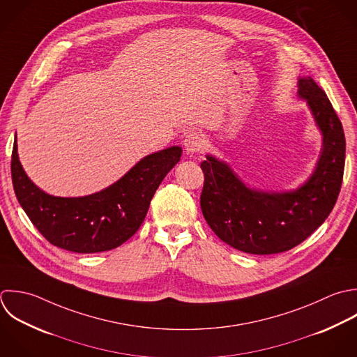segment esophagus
Listing matches in <instances>:
<instances>
[{
	"mask_svg": "<svg viewBox=\"0 0 357 357\" xmlns=\"http://www.w3.org/2000/svg\"><path fill=\"white\" fill-rule=\"evenodd\" d=\"M203 144H204V140L197 132H189L183 139V146L188 154L199 153L203 149Z\"/></svg>",
	"mask_w": 357,
	"mask_h": 357,
	"instance_id": "34e87169",
	"label": "esophagus"
}]
</instances>
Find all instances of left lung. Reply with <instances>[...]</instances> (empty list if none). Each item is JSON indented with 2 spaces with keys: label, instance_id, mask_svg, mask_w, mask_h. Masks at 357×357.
<instances>
[{
  "label": "left lung",
  "instance_id": "8db88e82",
  "mask_svg": "<svg viewBox=\"0 0 357 357\" xmlns=\"http://www.w3.org/2000/svg\"><path fill=\"white\" fill-rule=\"evenodd\" d=\"M298 97L307 102L323 136L316 168L294 190L250 188L229 164L207 154L202 162L203 215L214 234L250 255H275L307 239L333 211L344 178L345 133L327 94L310 76L298 79Z\"/></svg>",
  "mask_w": 357,
  "mask_h": 357
}]
</instances>
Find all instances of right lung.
Here are the masks:
<instances>
[{
    "mask_svg": "<svg viewBox=\"0 0 357 357\" xmlns=\"http://www.w3.org/2000/svg\"><path fill=\"white\" fill-rule=\"evenodd\" d=\"M181 155L179 146L164 149L143 157L121 179L97 193L59 197L45 193L26 175L15 137L12 183L19 204L51 245L73 253H98L121 246L136 234L157 188Z\"/></svg>",
    "mask_w": 357,
    "mask_h": 357,
    "instance_id": "1",
    "label": "right lung"
}]
</instances>
